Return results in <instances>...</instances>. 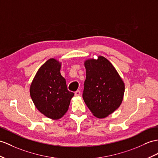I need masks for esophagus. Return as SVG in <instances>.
Masks as SVG:
<instances>
[{
  "instance_id": "esophagus-1",
  "label": "esophagus",
  "mask_w": 158,
  "mask_h": 158,
  "mask_svg": "<svg viewBox=\"0 0 158 158\" xmlns=\"http://www.w3.org/2000/svg\"><path fill=\"white\" fill-rule=\"evenodd\" d=\"M74 94H75L76 97H78V96L80 95V90H76V91L75 92Z\"/></svg>"
}]
</instances>
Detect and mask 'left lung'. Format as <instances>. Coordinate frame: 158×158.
<instances>
[{"label":"left lung","instance_id":"obj_1","mask_svg":"<svg viewBox=\"0 0 158 158\" xmlns=\"http://www.w3.org/2000/svg\"><path fill=\"white\" fill-rule=\"evenodd\" d=\"M86 78L82 97L96 117L105 118L118 109L123 101L125 84L110 61L102 56L84 63Z\"/></svg>","mask_w":158,"mask_h":158}]
</instances>
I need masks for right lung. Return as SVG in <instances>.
Listing matches in <instances>:
<instances>
[{"instance_id": "add662e5", "label": "right lung", "mask_w": 158, "mask_h": 158, "mask_svg": "<svg viewBox=\"0 0 158 158\" xmlns=\"http://www.w3.org/2000/svg\"><path fill=\"white\" fill-rule=\"evenodd\" d=\"M60 67L59 61L48 60L37 71L30 87L31 97L36 108L52 119H59L66 114L74 94L68 90Z\"/></svg>"}]
</instances>
